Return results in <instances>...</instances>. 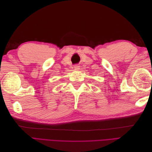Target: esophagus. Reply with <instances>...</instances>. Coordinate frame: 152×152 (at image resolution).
<instances>
[{
    "instance_id": "1",
    "label": "esophagus",
    "mask_w": 152,
    "mask_h": 152,
    "mask_svg": "<svg viewBox=\"0 0 152 152\" xmlns=\"http://www.w3.org/2000/svg\"><path fill=\"white\" fill-rule=\"evenodd\" d=\"M74 68L75 69V70H79V69L80 68V66L79 65H74Z\"/></svg>"
}]
</instances>
